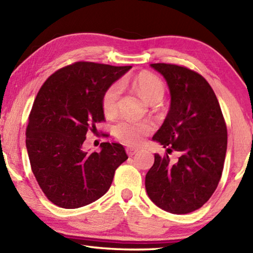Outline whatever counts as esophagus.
I'll return each mask as SVG.
<instances>
[{
    "label": "esophagus",
    "mask_w": 253,
    "mask_h": 253,
    "mask_svg": "<svg viewBox=\"0 0 253 253\" xmlns=\"http://www.w3.org/2000/svg\"><path fill=\"white\" fill-rule=\"evenodd\" d=\"M126 152H127V154L129 156H132V155H135V154L138 152V148H132V147H127L126 148Z\"/></svg>",
    "instance_id": "1"
}]
</instances>
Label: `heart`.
Returning <instances> with one entry per match:
<instances>
[{
  "label": "heart",
  "mask_w": 253,
  "mask_h": 253,
  "mask_svg": "<svg viewBox=\"0 0 253 253\" xmlns=\"http://www.w3.org/2000/svg\"><path fill=\"white\" fill-rule=\"evenodd\" d=\"M130 84L142 98L151 104H157L162 100L165 92L163 81L151 72H140L131 79ZM122 85L115 83L105 91L102 96V109L107 116H115L118 109V100L122 93ZM153 130V125L149 122H137L130 119H123L114 128V134L121 142L127 145H138L143 138Z\"/></svg>",
  "instance_id": "1"
}]
</instances>
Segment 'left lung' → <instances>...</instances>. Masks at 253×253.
Here are the masks:
<instances>
[{
	"label": "left lung",
	"instance_id": "obj_1",
	"mask_svg": "<svg viewBox=\"0 0 253 253\" xmlns=\"http://www.w3.org/2000/svg\"><path fill=\"white\" fill-rule=\"evenodd\" d=\"M169 85L170 107L154 142L166 148L145 177L148 198L173 214H186L208 202L220 182L228 131L219 101L202 76L185 67L152 63ZM181 156L170 162L167 155Z\"/></svg>",
	"mask_w": 253,
	"mask_h": 253
}]
</instances>
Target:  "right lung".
<instances>
[{"label":"right lung","mask_w":253,"mask_h":253,"mask_svg":"<svg viewBox=\"0 0 253 253\" xmlns=\"http://www.w3.org/2000/svg\"><path fill=\"white\" fill-rule=\"evenodd\" d=\"M130 68L76 62L55 71L38 92L25 144L41 190L58 207L78 209L95 202L128 158L118 143H102L99 153H88L84 142L87 131L105 121V91Z\"/></svg>","instance_id":"right-lung-1"}]
</instances>
